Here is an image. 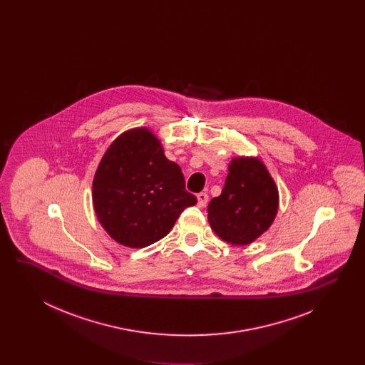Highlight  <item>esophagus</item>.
I'll return each instance as SVG.
<instances>
[{"label": "esophagus", "mask_w": 365, "mask_h": 365, "mask_svg": "<svg viewBox=\"0 0 365 365\" xmlns=\"http://www.w3.org/2000/svg\"><path fill=\"white\" fill-rule=\"evenodd\" d=\"M208 200L209 197L207 192H198V194H197V205H198L200 208H204V207L207 205Z\"/></svg>", "instance_id": "34e87169"}]
</instances>
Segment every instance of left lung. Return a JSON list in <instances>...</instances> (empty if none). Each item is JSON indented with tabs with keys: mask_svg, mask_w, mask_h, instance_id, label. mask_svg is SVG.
Returning <instances> with one entry per match:
<instances>
[{
	"mask_svg": "<svg viewBox=\"0 0 365 365\" xmlns=\"http://www.w3.org/2000/svg\"><path fill=\"white\" fill-rule=\"evenodd\" d=\"M278 207V187L262 161L237 157L228 165L222 194L209 202L208 222L223 241L247 245L269 228Z\"/></svg>",
	"mask_w": 365,
	"mask_h": 365,
	"instance_id": "1",
	"label": "left lung"
}]
</instances>
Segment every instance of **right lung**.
I'll return each mask as SVG.
<instances>
[{
  "mask_svg": "<svg viewBox=\"0 0 365 365\" xmlns=\"http://www.w3.org/2000/svg\"><path fill=\"white\" fill-rule=\"evenodd\" d=\"M197 204L180 167L145 127L115 139L94 175L93 205L116 242L145 247L164 238L183 209Z\"/></svg>",
  "mask_w": 365,
  "mask_h": 365,
  "instance_id": "obj_1",
  "label": "right lung"
}]
</instances>
